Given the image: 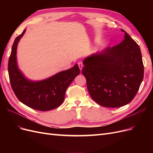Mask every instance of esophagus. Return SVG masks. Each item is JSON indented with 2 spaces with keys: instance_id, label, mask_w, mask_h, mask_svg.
Listing matches in <instances>:
<instances>
[{
  "instance_id": "obj_1",
  "label": "esophagus",
  "mask_w": 153,
  "mask_h": 153,
  "mask_svg": "<svg viewBox=\"0 0 153 153\" xmlns=\"http://www.w3.org/2000/svg\"><path fill=\"white\" fill-rule=\"evenodd\" d=\"M78 67H79V68H80V71H82V68H83V63L82 62H78Z\"/></svg>"
}]
</instances>
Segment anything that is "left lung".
Here are the masks:
<instances>
[{"label":"left lung","mask_w":153,"mask_h":153,"mask_svg":"<svg viewBox=\"0 0 153 153\" xmlns=\"http://www.w3.org/2000/svg\"><path fill=\"white\" fill-rule=\"evenodd\" d=\"M124 39L113 47L86 57L82 74L92 99L105 107L117 108L130 103L143 78L139 46L126 31Z\"/></svg>","instance_id":"1"}]
</instances>
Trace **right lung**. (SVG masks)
Returning a JSON list of instances; mask_svg holds the SVG:
<instances>
[{"mask_svg":"<svg viewBox=\"0 0 153 153\" xmlns=\"http://www.w3.org/2000/svg\"><path fill=\"white\" fill-rule=\"evenodd\" d=\"M25 29L14 41L8 62V73L14 93L20 101L37 110L47 111L57 108L64 100L67 88L79 75L78 64L57 73L47 79L34 82L27 79L18 68L16 49Z\"/></svg>","mask_w":153,"mask_h":153,"instance_id":"obj_1","label":"right lung"}]
</instances>
